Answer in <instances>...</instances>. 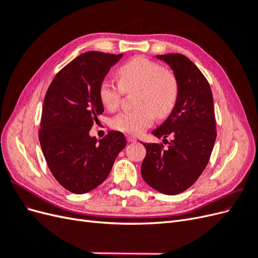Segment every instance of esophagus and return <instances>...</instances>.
I'll use <instances>...</instances> for the list:
<instances>
[{
  "label": "esophagus",
  "instance_id": "obj_1",
  "mask_svg": "<svg viewBox=\"0 0 258 258\" xmlns=\"http://www.w3.org/2000/svg\"><path fill=\"white\" fill-rule=\"evenodd\" d=\"M127 141H128L129 143L136 142V141H137V138H136V137H134V136H128V137H127Z\"/></svg>",
  "mask_w": 258,
  "mask_h": 258
}]
</instances>
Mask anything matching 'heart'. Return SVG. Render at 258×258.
Listing matches in <instances>:
<instances>
[{
    "instance_id": "b5f03b06",
    "label": "heart",
    "mask_w": 258,
    "mask_h": 258,
    "mask_svg": "<svg viewBox=\"0 0 258 258\" xmlns=\"http://www.w3.org/2000/svg\"><path fill=\"white\" fill-rule=\"evenodd\" d=\"M120 85L104 77L99 86V99L107 110L118 106L122 91L139 89L134 111L121 112L112 119V127L126 134L139 135L151 127L155 117L165 118L175 106L178 86L165 68L144 57H137L118 69Z\"/></svg>"
}]
</instances>
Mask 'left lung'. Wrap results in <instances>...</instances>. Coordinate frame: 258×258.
I'll list each match as a JSON object with an SVG mask.
<instances>
[{"instance_id": "obj_1", "label": "left lung", "mask_w": 258, "mask_h": 258, "mask_svg": "<svg viewBox=\"0 0 258 258\" xmlns=\"http://www.w3.org/2000/svg\"><path fill=\"white\" fill-rule=\"evenodd\" d=\"M173 71L178 95L168 118L152 134L172 140L168 148L143 143L141 174L146 184L165 195H177L197 181L206 169L216 139L213 96L200 70L181 53L159 54Z\"/></svg>"}]
</instances>
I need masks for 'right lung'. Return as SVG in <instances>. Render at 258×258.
Masks as SVG:
<instances>
[{
    "instance_id": "right-lung-1",
    "label": "right lung",
    "mask_w": 258,
    "mask_h": 258,
    "mask_svg": "<svg viewBox=\"0 0 258 258\" xmlns=\"http://www.w3.org/2000/svg\"><path fill=\"white\" fill-rule=\"evenodd\" d=\"M122 54L88 51L54 76L43 104L40 143L54 178L66 189L85 194L110 174L117 155L126 146L119 131L97 140L89 131L102 115L99 86Z\"/></svg>"
}]
</instances>
